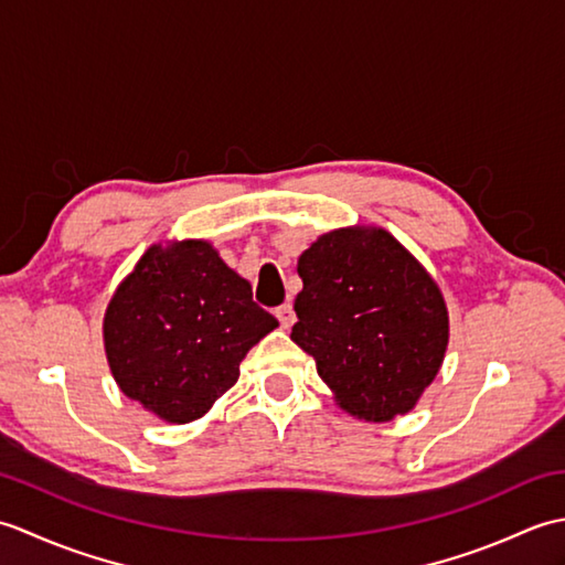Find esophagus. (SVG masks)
<instances>
[{
    "label": "esophagus",
    "instance_id": "obj_1",
    "mask_svg": "<svg viewBox=\"0 0 565 565\" xmlns=\"http://www.w3.org/2000/svg\"><path fill=\"white\" fill-rule=\"evenodd\" d=\"M276 318H279V322H281V328H284V330H289V328L294 326V322H296L294 306H291V303H284V306L276 308Z\"/></svg>",
    "mask_w": 565,
    "mask_h": 565
}]
</instances>
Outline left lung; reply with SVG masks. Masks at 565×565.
<instances>
[{
    "mask_svg": "<svg viewBox=\"0 0 565 565\" xmlns=\"http://www.w3.org/2000/svg\"><path fill=\"white\" fill-rule=\"evenodd\" d=\"M291 340L316 359L334 401L366 423L411 413L449 344L437 281L383 227H340L301 257Z\"/></svg>",
    "mask_w": 565,
    "mask_h": 565,
    "instance_id": "obj_1",
    "label": "left lung"
}]
</instances>
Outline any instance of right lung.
<instances>
[{
    "label": "right lung",
    "mask_w": 565,
    "mask_h": 565,
    "mask_svg": "<svg viewBox=\"0 0 565 565\" xmlns=\"http://www.w3.org/2000/svg\"><path fill=\"white\" fill-rule=\"evenodd\" d=\"M279 320L206 239L146 249L104 316V350L130 401L186 425L235 386L239 362Z\"/></svg>",
    "instance_id": "add662e5"
}]
</instances>
